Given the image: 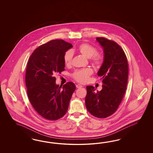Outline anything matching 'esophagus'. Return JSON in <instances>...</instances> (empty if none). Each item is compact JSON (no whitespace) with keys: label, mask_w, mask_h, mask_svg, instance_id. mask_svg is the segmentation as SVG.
Segmentation results:
<instances>
[{"label":"esophagus","mask_w":153,"mask_h":153,"mask_svg":"<svg viewBox=\"0 0 153 153\" xmlns=\"http://www.w3.org/2000/svg\"><path fill=\"white\" fill-rule=\"evenodd\" d=\"M82 85H80V84L76 85V88H82Z\"/></svg>","instance_id":"1"}]
</instances>
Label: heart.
<instances>
[{"label":"heart","mask_w":153,"mask_h":153,"mask_svg":"<svg viewBox=\"0 0 153 153\" xmlns=\"http://www.w3.org/2000/svg\"><path fill=\"white\" fill-rule=\"evenodd\" d=\"M77 51L85 57L90 58L91 57V62L97 66H99L102 64V56L101 55L96 53L97 49L87 43H83L79 45ZM73 58V52L72 51H68L65 53L63 59L66 65H70L72 63ZM93 70L90 68H83L81 70L75 71L72 74L73 77L77 81L81 83L86 82L88 80L90 76L93 74Z\"/></svg>","instance_id":"1"}]
</instances>
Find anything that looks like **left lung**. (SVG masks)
I'll list each match as a JSON object with an SVG mask.
<instances>
[{"label": "left lung", "instance_id": "8db88e82", "mask_svg": "<svg viewBox=\"0 0 153 153\" xmlns=\"http://www.w3.org/2000/svg\"><path fill=\"white\" fill-rule=\"evenodd\" d=\"M104 51V60L97 75L102 77V90L86 86L85 105L88 112L97 118L109 117L117 111L127 88L128 62L123 49L116 42L97 37Z\"/></svg>", "mask_w": 153, "mask_h": 153}]
</instances>
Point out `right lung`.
<instances>
[{"instance_id": "right-lung-1", "label": "right lung", "mask_w": 153, "mask_h": 153, "mask_svg": "<svg viewBox=\"0 0 153 153\" xmlns=\"http://www.w3.org/2000/svg\"><path fill=\"white\" fill-rule=\"evenodd\" d=\"M72 47L63 40H51L36 49L28 61V97L35 111L46 120H57L65 116L76 89L72 82L59 86L54 77L65 71L64 55Z\"/></svg>"}]
</instances>
